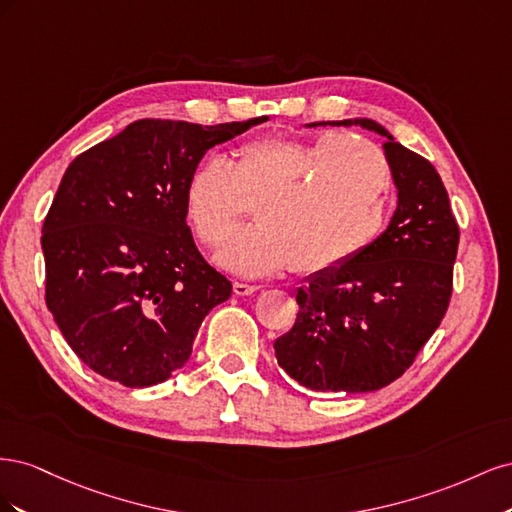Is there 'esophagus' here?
I'll use <instances>...</instances> for the list:
<instances>
[{"label": "esophagus", "instance_id": "esophagus-1", "mask_svg": "<svg viewBox=\"0 0 512 512\" xmlns=\"http://www.w3.org/2000/svg\"><path fill=\"white\" fill-rule=\"evenodd\" d=\"M232 290H235L237 297H250V294L258 292L260 286H252V284H243V282H235L232 284Z\"/></svg>", "mask_w": 512, "mask_h": 512}]
</instances>
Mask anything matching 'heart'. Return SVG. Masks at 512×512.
<instances>
[{
    "label": "heart",
    "mask_w": 512,
    "mask_h": 512,
    "mask_svg": "<svg viewBox=\"0 0 512 512\" xmlns=\"http://www.w3.org/2000/svg\"><path fill=\"white\" fill-rule=\"evenodd\" d=\"M391 185L386 158L352 134L260 138L241 145L232 162L220 156L198 162L185 181L183 213L196 239L215 247L254 207L258 224L226 241L220 265L245 277L286 267L320 275L378 239Z\"/></svg>",
    "instance_id": "obj_1"
}]
</instances>
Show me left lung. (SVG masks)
<instances>
[{"mask_svg":"<svg viewBox=\"0 0 512 512\" xmlns=\"http://www.w3.org/2000/svg\"><path fill=\"white\" fill-rule=\"evenodd\" d=\"M316 126H359L386 138L397 209L359 256L307 277L297 290V320L273 348L305 389L369 393L404 374L440 327L453 292L459 226L438 170L378 121L307 123Z\"/></svg>","mask_w":512,"mask_h":512,"instance_id":"8db88e82","label":"left lung"}]
</instances>
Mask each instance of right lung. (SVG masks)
I'll use <instances>...</instances> for the list:
<instances>
[{"label":"right lung","instance_id":"obj_1","mask_svg":"<svg viewBox=\"0 0 512 512\" xmlns=\"http://www.w3.org/2000/svg\"><path fill=\"white\" fill-rule=\"evenodd\" d=\"M260 119H141L74 158L42 226L46 305L96 374L130 389L188 363L232 284L200 256L183 188L205 153Z\"/></svg>","mask_w":512,"mask_h":512}]
</instances>
